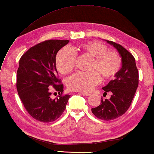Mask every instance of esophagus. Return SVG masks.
Instances as JSON below:
<instances>
[{"instance_id": "1", "label": "esophagus", "mask_w": 154, "mask_h": 154, "mask_svg": "<svg viewBox=\"0 0 154 154\" xmlns=\"http://www.w3.org/2000/svg\"><path fill=\"white\" fill-rule=\"evenodd\" d=\"M79 93L83 94V95H84V96H89L90 94L89 93H84V92H79Z\"/></svg>"}]
</instances>
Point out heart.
<instances>
[{"label": "heart", "mask_w": 154, "mask_h": 154, "mask_svg": "<svg viewBox=\"0 0 154 154\" xmlns=\"http://www.w3.org/2000/svg\"><path fill=\"white\" fill-rule=\"evenodd\" d=\"M71 49L64 48L58 52L55 59L57 71L67 74L73 69L76 56L74 52L87 54L93 58L91 72H77L69 78L67 87L71 91L88 92L99 83L100 75L103 79H110L119 73L122 66V58L119 52L109 50L105 44L90 41Z\"/></svg>", "instance_id": "obj_1"}]
</instances>
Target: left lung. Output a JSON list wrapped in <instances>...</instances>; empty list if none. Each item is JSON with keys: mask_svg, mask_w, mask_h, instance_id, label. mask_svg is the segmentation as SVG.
I'll return each mask as SVG.
<instances>
[{"mask_svg": "<svg viewBox=\"0 0 154 154\" xmlns=\"http://www.w3.org/2000/svg\"><path fill=\"white\" fill-rule=\"evenodd\" d=\"M106 42L119 52L122 57V68L116 75V79L103 88L106 94L112 93L110 99L101 98L100 104L91 111L98 119L109 121L123 115L129 109L138 86L139 75L132 54L119 44Z\"/></svg>", "mask_w": 154, "mask_h": 154, "instance_id": "left-lung-1", "label": "left lung"}]
</instances>
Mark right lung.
Masks as SVG:
<instances>
[{"mask_svg":"<svg viewBox=\"0 0 154 154\" xmlns=\"http://www.w3.org/2000/svg\"><path fill=\"white\" fill-rule=\"evenodd\" d=\"M69 40H49L34 45L20 59L16 89L20 99L29 114L42 122L56 120L66 108L69 94H63V85L55 66L58 51ZM59 93L50 97V87Z\"/></svg>","mask_w":154,"mask_h":154,"instance_id":"obj_1","label":"right lung"}]
</instances>
